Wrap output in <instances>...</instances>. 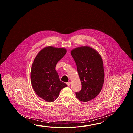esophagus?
Instances as JSON below:
<instances>
[{
	"label": "esophagus",
	"mask_w": 133,
	"mask_h": 133,
	"mask_svg": "<svg viewBox=\"0 0 133 133\" xmlns=\"http://www.w3.org/2000/svg\"><path fill=\"white\" fill-rule=\"evenodd\" d=\"M71 84V82H68L66 83V84H67L68 86H70V85Z\"/></svg>",
	"instance_id": "esophagus-1"
}]
</instances>
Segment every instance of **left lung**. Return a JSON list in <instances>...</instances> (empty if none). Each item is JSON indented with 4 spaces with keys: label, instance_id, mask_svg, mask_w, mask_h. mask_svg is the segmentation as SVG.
Wrapping results in <instances>:
<instances>
[{
    "label": "left lung",
    "instance_id": "8db88e82",
    "mask_svg": "<svg viewBox=\"0 0 133 133\" xmlns=\"http://www.w3.org/2000/svg\"><path fill=\"white\" fill-rule=\"evenodd\" d=\"M71 54L76 63L82 89L76 93L77 99L87 102L94 99L100 93L103 86L105 73L101 55L90 46L74 48Z\"/></svg>",
    "mask_w": 133,
    "mask_h": 133
}]
</instances>
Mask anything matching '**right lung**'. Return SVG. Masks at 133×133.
<instances>
[{
    "instance_id": "1",
    "label": "right lung",
    "mask_w": 133,
    "mask_h": 133,
    "mask_svg": "<svg viewBox=\"0 0 133 133\" xmlns=\"http://www.w3.org/2000/svg\"><path fill=\"white\" fill-rule=\"evenodd\" d=\"M66 52L64 48L46 46L39 52L33 61L30 73L32 87L37 96L47 102L56 100L61 90L67 87L60 80L55 69Z\"/></svg>"
}]
</instances>
